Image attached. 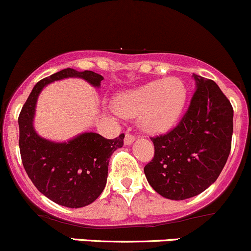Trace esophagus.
Segmentation results:
<instances>
[{"mask_svg":"<svg viewBox=\"0 0 251 251\" xmlns=\"http://www.w3.org/2000/svg\"><path fill=\"white\" fill-rule=\"evenodd\" d=\"M134 141V136L133 134H131V133H126V136H125V144L126 146H130V144H132V142Z\"/></svg>","mask_w":251,"mask_h":251,"instance_id":"1","label":"esophagus"}]
</instances>
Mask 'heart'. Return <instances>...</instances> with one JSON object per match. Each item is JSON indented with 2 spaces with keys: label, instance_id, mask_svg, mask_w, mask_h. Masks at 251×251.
Masks as SVG:
<instances>
[{
  "label": "heart",
  "instance_id": "1",
  "mask_svg": "<svg viewBox=\"0 0 251 251\" xmlns=\"http://www.w3.org/2000/svg\"><path fill=\"white\" fill-rule=\"evenodd\" d=\"M186 102V86L176 77L152 80L138 88L119 94L114 109L119 115H138L143 130L159 132L170 128L178 120Z\"/></svg>",
  "mask_w": 251,
  "mask_h": 251
}]
</instances>
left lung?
Listing matches in <instances>:
<instances>
[{
    "instance_id": "8db88e82",
    "label": "left lung",
    "mask_w": 251,
    "mask_h": 251,
    "mask_svg": "<svg viewBox=\"0 0 251 251\" xmlns=\"http://www.w3.org/2000/svg\"><path fill=\"white\" fill-rule=\"evenodd\" d=\"M196 90L173 130L151 137L155 154L144 167L148 183L168 200L201 194L220 176L231 150L233 108L214 80L192 75Z\"/></svg>"
}]
</instances>
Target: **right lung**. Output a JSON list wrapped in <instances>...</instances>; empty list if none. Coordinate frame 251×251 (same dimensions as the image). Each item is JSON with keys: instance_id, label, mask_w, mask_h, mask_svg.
I'll use <instances>...</instances> for the list:
<instances>
[{"instance_id": "1", "label": "right lung", "mask_w": 251, "mask_h": 251, "mask_svg": "<svg viewBox=\"0 0 251 251\" xmlns=\"http://www.w3.org/2000/svg\"><path fill=\"white\" fill-rule=\"evenodd\" d=\"M63 78H81L99 88L103 77L92 71L65 68L33 86L23 105L19 119L21 161L28 178L39 192L57 204L80 208L90 204L102 194L113 152L124 146L125 134L107 139L101 134L85 132L65 143L39 137L33 128L36 102L43 88Z\"/></svg>"}]
</instances>
